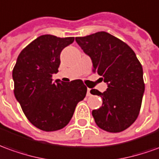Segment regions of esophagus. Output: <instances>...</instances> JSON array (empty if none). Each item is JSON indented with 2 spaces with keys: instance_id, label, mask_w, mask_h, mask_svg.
<instances>
[{
  "instance_id": "obj_1",
  "label": "esophagus",
  "mask_w": 159,
  "mask_h": 159,
  "mask_svg": "<svg viewBox=\"0 0 159 159\" xmlns=\"http://www.w3.org/2000/svg\"><path fill=\"white\" fill-rule=\"evenodd\" d=\"M87 95H88V96H89V95H91V94H90V89H88Z\"/></svg>"
}]
</instances>
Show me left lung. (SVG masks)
I'll use <instances>...</instances> for the list:
<instances>
[{"label":"left lung","instance_id":"1","mask_svg":"<svg viewBox=\"0 0 159 159\" xmlns=\"http://www.w3.org/2000/svg\"><path fill=\"white\" fill-rule=\"evenodd\" d=\"M76 41L91 58L93 71L107 84L103 93L90 90L102 98V106L92 111L96 125L109 133L126 130L138 118L145 92L143 69L136 54L126 43L106 32L76 37Z\"/></svg>","mask_w":159,"mask_h":159}]
</instances>
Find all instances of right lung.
<instances>
[{"label": "right lung", "mask_w": 159, "mask_h": 159, "mask_svg": "<svg viewBox=\"0 0 159 159\" xmlns=\"http://www.w3.org/2000/svg\"><path fill=\"white\" fill-rule=\"evenodd\" d=\"M73 41L74 37L39 36L22 50L13 70L15 98L28 120L45 132L64 128L87 93L82 80L52 78L58 72L62 50Z\"/></svg>", "instance_id": "right-lung-1"}]
</instances>
